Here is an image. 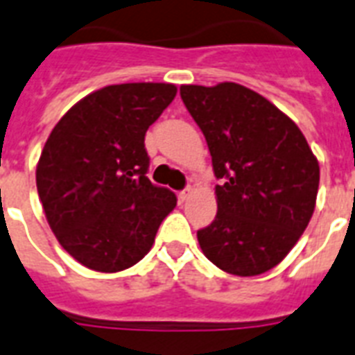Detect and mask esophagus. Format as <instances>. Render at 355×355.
<instances>
[{"label": "esophagus", "mask_w": 355, "mask_h": 355, "mask_svg": "<svg viewBox=\"0 0 355 355\" xmlns=\"http://www.w3.org/2000/svg\"><path fill=\"white\" fill-rule=\"evenodd\" d=\"M189 195H191V188H189V186H188V188H184L182 191H178V199H180L184 202V200H188Z\"/></svg>", "instance_id": "esophagus-1"}]
</instances>
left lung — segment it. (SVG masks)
Here are the masks:
<instances>
[{
  "label": "left lung",
  "mask_w": 355,
  "mask_h": 355,
  "mask_svg": "<svg viewBox=\"0 0 355 355\" xmlns=\"http://www.w3.org/2000/svg\"><path fill=\"white\" fill-rule=\"evenodd\" d=\"M210 149L217 216L197 230L219 269L256 276L295 247L313 216L319 162L286 114L236 83L180 86Z\"/></svg>",
  "instance_id": "1"
}]
</instances>
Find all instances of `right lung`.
Masks as SVG:
<instances>
[{"label":"right lung","mask_w":355,"mask_h":355,"mask_svg":"<svg viewBox=\"0 0 355 355\" xmlns=\"http://www.w3.org/2000/svg\"><path fill=\"white\" fill-rule=\"evenodd\" d=\"M177 96L166 83L112 85L80 99L49 134L36 166L47 223L64 250L99 272L149 252L177 195L147 178L145 132Z\"/></svg>","instance_id":"add662e5"}]
</instances>
